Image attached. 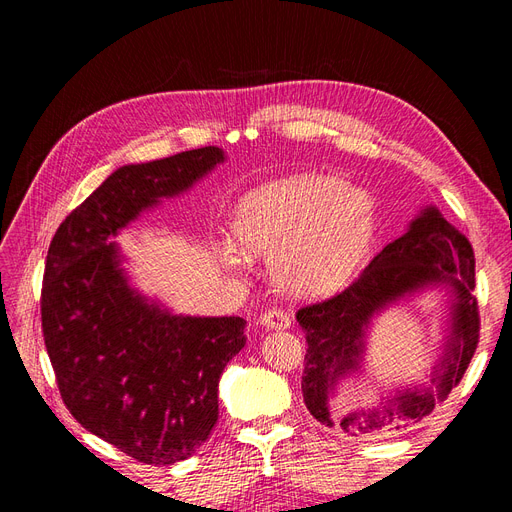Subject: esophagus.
<instances>
[{
    "label": "esophagus",
    "mask_w": 512,
    "mask_h": 512,
    "mask_svg": "<svg viewBox=\"0 0 512 512\" xmlns=\"http://www.w3.org/2000/svg\"><path fill=\"white\" fill-rule=\"evenodd\" d=\"M260 324L267 329H288L290 314L282 307H271L265 314H260Z\"/></svg>",
    "instance_id": "34e87169"
}]
</instances>
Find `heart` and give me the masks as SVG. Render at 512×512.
<instances>
[{
  "label": "heart",
  "mask_w": 512,
  "mask_h": 512,
  "mask_svg": "<svg viewBox=\"0 0 512 512\" xmlns=\"http://www.w3.org/2000/svg\"><path fill=\"white\" fill-rule=\"evenodd\" d=\"M376 228L369 192L335 177L301 175L273 181L241 198L235 243L222 245L228 267L246 254L271 256L273 280L294 294H324L342 286L359 265Z\"/></svg>",
  "instance_id": "obj_1"
}]
</instances>
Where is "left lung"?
I'll return each mask as SVG.
<instances>
[{
  "instance_id": "8db88e82",
  "label": "left lung",
  "mask_w": 512,
  "mask_h": 512,
  "mask_svg": "<svg viewBox=\"0 0 512 512\" xmlns=\"http://www.w3.org/2000/svg\"><path fill=\"white\" fill-rule=\"evenodd\" d=\"M431 281H446L458 294L452 342L432 384L387 400L380 409L333 417L328 395L336 378L358 364L370 316L406 291ZM474 286L472 243L438 209H425L406 235L386 245L350 286L297 312L307 342L301 389L309 414L354 438L380 436L423 421L461 382L476 352L480 316Z\"/></svg>"
}]
</instances>
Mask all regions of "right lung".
<instances>
[{"label": "right lung", "instance_id": "1", "mask_svg": "<svg viewBox=\"0 0 512 512\" xmlns=\"http://www.w3.org/2000/svg\"><path fill=\"white\" fill-rule=\"evenodd\" d=\"M224 160L200 147L123 166L59 224L40 294L61 399L87 431L149 466L188 459L218 423V382L245 346L239 316H170L128 286L108 237Z\"/></svg>", "mask_w": 512, "mask_h": 512}]
</instances>
